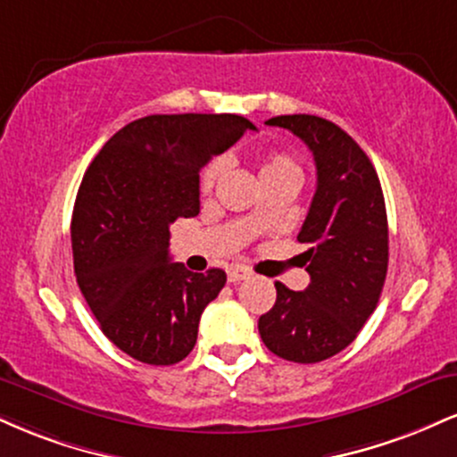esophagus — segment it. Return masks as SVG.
<instances>
[{"instance_id":"obj_1","label":"esophagus","mask_w":457,"mask_h":457,"mask_svg":"<svg viewBox=\"0 0 457 457\" xmlns=\"http://www.w3.org/2000/svg\"><path fill=\"white\" fill-rule=\"evenodd\" d=\"M246 277H249V270L243 269V266H232V269L228 270V279H229V283L245 281Z\"/></svg>"}]
</instances>
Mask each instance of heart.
<instances>
[{"mask_svg":"<svg viewBox=\"0 0 457 457\" xmlns=\"http://www.w3.org/2000/svg\"><path fill=\"white\" fill-rule=\"evenodd\" d=\"M223 167H225L223 159H212L206 167H204L202 176H199V188H202V193L212 191L214 185H217L219 176L223 174ZM277 178H301V167H298L295 156L287 154V152H281V150L266 152V154L260 159L262 185H264V182L277 180ZM260 221H262L260 212L251 214V219H249L251 225H260Z\"/></svg>","mask_w":457,"mask_h":457,"instance_id":"obj_1","label":"heart"}]
</instances>
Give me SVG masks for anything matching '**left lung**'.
<instances>
[{
  "label": "left lung",
  "instance_id": "8db88e82",
  "mask_svg": "<svg viewBox=\"0 0 457 457\" xmlns=\"http://www.w3.org/2000/svg\"><path fill=\"white\" fill-rule=\"evenodd\" d=\"M270 127L292 130L316 161L318 187L298 232L309 286L277 281V301L260 316L262 342L295 363H318L354 342L374 313L389 266V225L374 165L345 130L318 115H277Z\"/></svg>",
  "mask_w": 457,
  "mask_h": 457
}]
</instances>
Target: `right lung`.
I'll use <instances>...</instances> for the list:
<instances>
[{
    "label": "right lung",
    "mask_w": 457,
    "mask_h": 457,
    "mask_svg": "<svg viewBox=\"0 0 457 457\" xmlns=\"http://www.w3.org/2000/svg\"><path fill=\"white\" fill-rule=\"evenodd\" d=\"M255 130L243 115H145L90 162L72 211L79 290L103 333L148 365H174L197 342L202 312L225 272L170 260V228L199 214V171Z\"/></svg>",
    "instance_id": "add662e5"
}]
</instances>
